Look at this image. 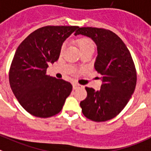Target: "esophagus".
<instances>
[{
  "label": "esophagus",
  "mask_w": 151,
  "mask_h": 151,
  "mask_svg": "<svg viewBox=\"0 0 151 151\" xmlns=\"http://www.w3.org/2000/svg\"><path fill=\"white\" fill-rule=\"evenodd\" d=\"M80 86H81V85H79V84H77V83L73 84V89H78V88H80Z\"/></svg>",
  "instance_id": "34e87169"
}]
</instances>
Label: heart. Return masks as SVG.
Instances as JSON below:
<instances>
[{"instance_id":"1","label":"heart","mask_w":151,"mask_h":151,"mask_svg":"<svg viewBox=\"0 0 151 151\" xmlns=\"http://www.w3.org/2000/svg\"><path fill=\"white\" fill-rule=\"evenodd\" d=\"M77 44L78 45L79 49L81 52H83L86 50H90V49H94V44L93 42L88 37H81L77 40ZM66 47V43H64L61 47V52H63Z\"/></svg>"}]
</instances>
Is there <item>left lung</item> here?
Listing matches in <instances>:
<instances>
[{"instance_id":"obj_1","label":"left lung","mask_w":151,"mask_h":151,"mask_svg":"<svg viewBox=\"0 0 151 151\" xmlns=\"http://www.w3.org/2000/svg\"><path fill=\"white\" fill-rule=\"evenodd\" d=\"M92 39L97 47L94 66L101 74L99 91L86 87L87 97L80 104L84 116L92 121L103 122L119 114L131 99L137 75L129 50L111 31L103 28H78L74 35Z\"/></svg>"}]
</instances>
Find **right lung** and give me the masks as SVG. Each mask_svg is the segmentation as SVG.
Wrapping results in <instances>:
<instances>
[{
  "label": "right lung",
  "instance_id": "add662e5",
  "mask_svg": "<svg viewBox=\"0 0 151 151\" xmlns=\"http://www.w3.org/2000/svg\"><path fill=\"white\" fill-rule=\"evenodd\" d=\"M79 27L45 26L19 46L9 73V85L22 108L37 117L59 114L72 91L62 79L47 75L49 64L59 59L64 41Z\"/></svg>",
  "mask_w": 151,
  "mask_h": 151
}]
</instances>
